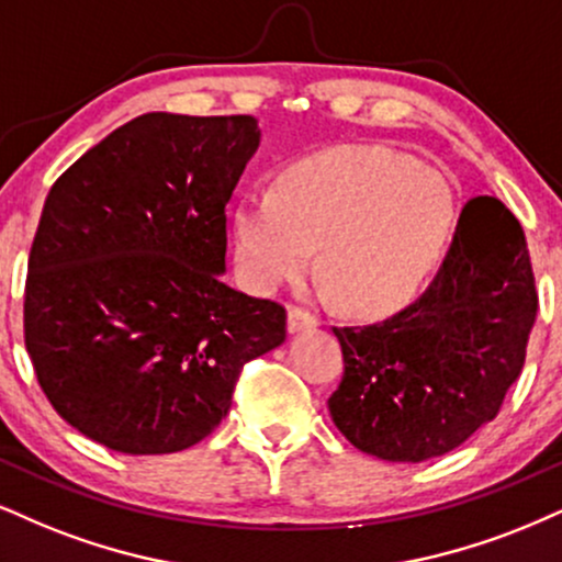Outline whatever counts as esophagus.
<instances>
[{
	"mask_svg": "<svg viewBox=\"0 0 562 562\" xmlns=\"http://www.w3.org/2000/svg\"><path fill=\"white\" fill-rule=\"evenodd\" d=\"M286 325H289V334H300V330L315 328L317 317L313 313H307V310H302V307H292V310H289Z\"/></svg>",
	"mask_w": 562,
	"mask_h": 562,
	"instance_id": "1",
	"label": "esophagus"
}]
</instances>
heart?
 <instances>
[{
    "label": "heart",
    "mask_w": 562,
    "mask_h": 562,
    "mask_svg": "<svg viewBox=\"0 0 562 562\" xmlns=\"http://www.w3.org/2000/svg\"><path fill=\"white\" fill-rule=\"evenodd\" d=\"M446 175L383 145H338L281 171L276 190H249L234 207V258L252 292L302 279L321 247V273L359 313L414 296L456 226Z\"/></svg>",
    "instance_id": "1"
}]
</instances>
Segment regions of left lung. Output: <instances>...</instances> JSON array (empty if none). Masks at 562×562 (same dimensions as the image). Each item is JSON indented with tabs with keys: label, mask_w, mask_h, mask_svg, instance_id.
<instances>
[{
	"label": "left lung",
	"mask_w": 562,
	"mask_h": 562,
	"mask_svg": "<svg viewBox=\"0 0 562 562\" xmlns=\"http://www.w3.org/2000/svg\"><path fill=\"white\" fill-rule=\"evenodd\" d=\"M537 307L521 224L497 198H472L419 300L380 323L334 328L344 351L328 398L336 427L383 461L459 448L521 375Z\"/></svg>",
	"instance_id": "obj_1"
}]
</instances>
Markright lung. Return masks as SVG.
I'll use <instances>...</instances> for the list:
<instances>
[{"label": "right lung", "mask_w": 562, "mask_h": 562, "mask_svg": "<svg viewBox=\"0 0 562 562\" xmlns=\"http://www.w3.org/2000/svg\"><path fill=\"white\" fill-rule=\"evenodd\" d=\"M255 116L150 112L54 182L31 247L25 349L67 425L130 456L195 446L286 310L226 286V205Z\"/></svg>", "instance_id": "obj_1"}]
</instances>
